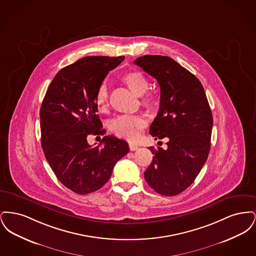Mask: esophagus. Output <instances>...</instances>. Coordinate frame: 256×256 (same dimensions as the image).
<instances>
[{"label":"esophagus","mask_w":256,"mask_h":256,"mask_svg":"<svg viewBox=\"0 0 256 256\" xmlns=\"http://www.w3.org/2000/svg\"><path fill=\"white\" fill-rule=\"evenodd\" d=\"M139 148V146H136V145H134V144H130V150H132V152H134V150H138Z\"/></svg>","instance_id":"obj_1"}]
</instances>
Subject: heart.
<instances>
[{
  "mask_svg": "<svg viewBox=\"0 0 256 256\" xmlns=\"http://www.w3.org/2000/svg\"><path fill=\"white\" fill-rule=\"evenodd\" d=\"M122 82L135 95L141 96V102L146 108H154L158 104V96L152 92H146L150 82L146 76L139 71L126 73ZM96 104L100 111L108 108V92L104 84L100 86L96 93ZM146 119L142 115H121L110 122V130L117 136L128 141H136L146 128Z\"/></svg>",
  "mask_w": 256,
  "mask_h": 256,
  "instance_id": "obj_1",
  "label": "heart"
}]
</instances>
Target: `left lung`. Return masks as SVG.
I'll return each instance as SVG.
<instances>
[{
	"instance_id": "1",
	"label": "left lung",
	"mask_w": 256,
	"mask_h": 256,
	"mask_svg": "<svg viewBox=\"0 0 256 256\" xmlns=\"http://www.w3.org/2000/svg\"><path fill=\"white\" fill-rule=\"evenodd\" d=\"M134 64L158 82L160 104L150 134L168 140L166 150L148 148L154 158L145 180L160 195H178L194 182L210 150L213 117L204 86L169 56H143Z\"/></svg>"
}]
</instances>
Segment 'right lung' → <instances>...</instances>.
<instances>
[{"label":"right lung","instance_id":"obj_1","mask_svg":"<svg viewBox=\"0 0 256 256\" xmlns=\"http://www.w3.org/2000/svg\"><path fill=\"white\" fill-rule=\"evenodd\" d=\"M124 56H86L61 69L50 82L40 108L41 144L58 180L80 195L102 188L128 144L113 135L96 146L88 135H104L96 93L110 71ZM104 145L102 146L101 144Z\"/></svg>","mask_w":256,"mask_h":256}]
</instances>
